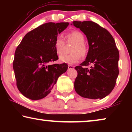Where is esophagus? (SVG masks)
<instances>
[{
  "mask_svg": "<svg viewBox=\"0 0 132 132\" xmlns=\"http://www.w3.org/2000/svg\"><path fill=\"white\" fill-rule=\"evenodd\" d=\"M74 69V66L72 65H69L68 66V69L69 70H72V69Z\"/></svg>",
  "mask_w": 132,
  "mask_h": 132,
  "instance_id": "34e87169",
  "label": "esophagus"
}]
</instances>
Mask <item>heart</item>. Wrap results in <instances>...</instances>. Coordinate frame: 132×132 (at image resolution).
Returning <instances> with one entry per match:
<instances>
[{"instance_id":"obj_1","label":"heart","mask_w":132,"mask_h":132,"mask_svg":"<svg viewBox=\"0 0 132 132\" xmlns=\"http://www.w3.org/2000/svg\"><path fill=\"white\" fill-rule=\"evenodd\" d=\"M68 42L75 44L71 50L73 53L70 55H62L59 57V61L62 63L68 64H74L79 62L82 56H85L87 54L88 49L84 44L85 37L84 35L79 31L75 30L69 32L66 35ZM64 43V39L62 35H58L56 38L54 42L55 50L56 54L59 55L62 52Z\"/></svg>"}]
</instances>
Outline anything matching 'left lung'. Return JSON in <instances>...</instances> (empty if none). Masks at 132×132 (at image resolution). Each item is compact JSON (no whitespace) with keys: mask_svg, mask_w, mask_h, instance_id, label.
<instances>
[{"mask_svg":"<svg viewBox=\"0 0 132 132\" xmlns=\"http://www.w3.org/2000/svg\"><path fill=\"white\" fill-rule=\"evenodd\" d=\"M86 35L89 45L86 60L75 68L76 92L82 97L102 99L114 88L119 75V51L108 30L91 21L73 22ZM91 65L88 69L84 66Z\"/></svg>","mask_w":132,"mask_h":132,"instance_id":"obj_1","label":"left lung"}]
</instances>
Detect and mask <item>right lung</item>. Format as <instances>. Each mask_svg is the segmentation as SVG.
<instances>
[{
  "label": "right lung",
  "instance_id": "obj_1",
  "mask_svg": "<svg viewBox=\"0 0 132 132\" xmlns=\"http://www.w3.org/2000/svg\"><path fill=\"white\" fill-rule=\"evenodd\" d=\"M69 23H45L28 32L16 48L13 66L19 90L32 100L45 97L52 91L66 63L48 64L58 56L54 42Z\"/></svg>",
  "mask_w": 132,
  "mask_h": 132
}]
</instances>
